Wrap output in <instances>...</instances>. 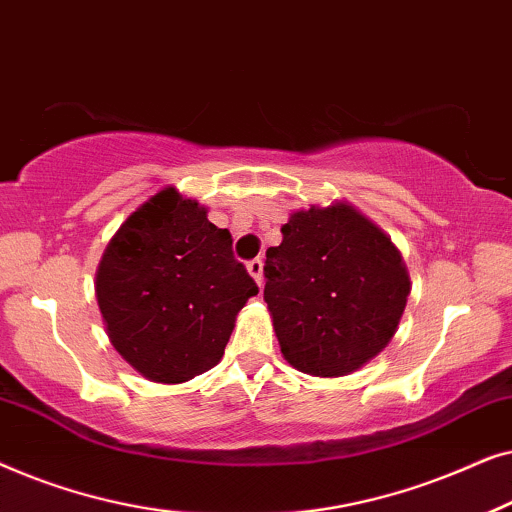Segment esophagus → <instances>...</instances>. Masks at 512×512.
Instances as JSON below:
<instances>
[{"mask_svg": "<svg viewBox=\"0 0 512 512\" xmlns=\"http://www.w3.org/2000/svg\"><path fill=\"white\" fill-rule=\"evenodd\" d=\"M249 275L256 279L258 286H263V258H254V261L247 263Z\"/></svg>", "mask_w": 512, "mask_h": 512, "instance_id": "1", "label": "esophagus"}]
</instances>
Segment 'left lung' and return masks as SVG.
Listing matches in <instances>:
<instances>
[{
    "label": "left lung",
    "instance_id": "left-lung-1",
    "mask_svg": "<svg viewBox=\"0 0 512 512\" xmlns=\"http://www.w3.org/2000/svg\"><path fill=\"white\" fill-rule=\"evenodd\" d=\"M263 270L279 349L314 377H345L373 361L410 296L401 251L347 200L291 212Z\"/></svg>",
    "mask_w": 512,
    "mask_h": 512
}]
</instances>
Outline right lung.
Wrapping results in <instances>:
<instances>
[{
    "label": "right lung",
    "instance_id": "1",
    "mask_svg": "<svg viewBox=\"0 0 512 512\" xmlns=\"http://www.w3.org/2000/svg\"><path fill=\"white\" fill-rule=\"evenodd\" d=\"M256 293L228 230L174 186L160 188L121 223L95 272L109 342L139 375L160 384L214 368L237 312Z\"/></svg>",
    "mask_w": 512,
    "mask_h": 512
}]
</instances>
